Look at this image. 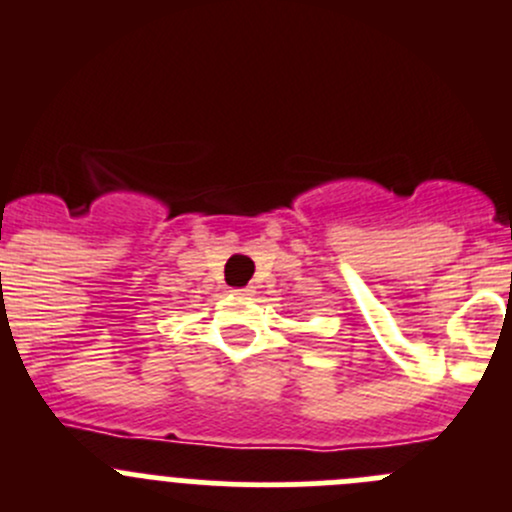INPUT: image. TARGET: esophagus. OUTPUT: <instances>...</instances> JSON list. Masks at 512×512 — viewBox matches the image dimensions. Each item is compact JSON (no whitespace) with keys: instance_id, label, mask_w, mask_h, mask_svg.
Returning a JSON list of instances; mask_svg holds the SVG:
<instances>
[{"instance_id":"obj_1","label":"esophagus","mask_w":512,"mask_h":512,"mask_svg":"<svg viewBox=\"0 0 512 512\" xmlns=\"http://www.w3.org/2000/svg\"><path fill=\"white\" fill-rule=\"evenodd\" d=\"M233 294H236V296H251L253 289H251V286H243V289H233Z\"/></svg>"}]
</instances>
